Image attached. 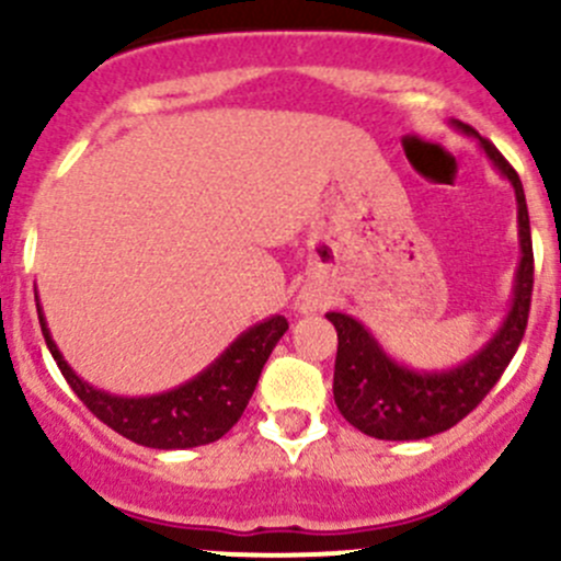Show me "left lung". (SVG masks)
Here are the masks:
<instances>
[{"mask_svg": "<svg viewBox=\"0 0 561 561\" xmlns=\"http://www.w3.org/2000/svg\"><path fill=\"white\" fill-rule=\"evenodd\" d=\"M461 133L478 138L494 168L505 175L516 190L518 203V244L522 263L516 271L513 304L500 331L489 344L448 371H415L396 364L377 339L353 320L350 314L328 312L339 336L336 366H333V399L339 412L358 432L375 439H426L432 434L448 432L469 415L485 399L502 371L522 344L526 320L531 307V285H535V254H531L529 211H526L524 186L511 162L500 154L491 140L474 133L469 124L454 122Z\"/></svg>", "mask_w": 561, "mask_h": 561, "instance_id": "1", "label": "left lung"}]
</instances>
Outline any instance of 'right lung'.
<instances>
[{
  "mask_svg": "<svg viewBox=\"0 0 561 561\" xmlns=\"http://www.w3.org/2000/svg\"><path fill=\"white\" fill-rule=\"evenodd\" d=\"M37 317L56 366L65 375L67 386L89 407V412L122 437L157 450L197 448V445L217 443L219 437H225L244 415L271 350L287 331L285 317H268L241 333L195 380L168 390V393L127 399V396L105 393V390L92 388L87 380H81L67 366L59 347L50 339L39 304Z\"/></svg>",
  "mask_w": 561,
  "mask_h": 561,
  "instance_id": "add662e5",
  "label": "right lung"
}]
</instances>
